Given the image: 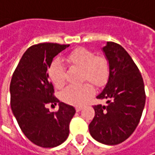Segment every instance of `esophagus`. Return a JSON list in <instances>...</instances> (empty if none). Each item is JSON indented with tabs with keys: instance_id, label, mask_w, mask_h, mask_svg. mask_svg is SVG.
<instances>
[{
	"instance_id": "esophagus-1",
	"label": "esophagus",
	"mask_w": 155,
	"mask_h": 155,
	"mask_svg": "<svg viewBox=\"0 0 155 155\" xmlns=\"http://www.w3.org/2000/svg\"><path fill=\"white\" fill-rule=\"evenodd\" d=\"M82 108H83V107H81V106H79V107H76V111H77V112H79V111H81V110H82Z\"/></svg>"
}]
</instances>
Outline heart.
<instances>
[{
	"label": "heart",
	"instance_id": "b5f03b06",
	"mask_svg": "<svg viewBox=\"0 0 155 155\" xmlns=\"http://www.w3.org/2000/svg\"><path fill=\"white\" fill-rule=\"evenodd\" d=\"M66 62L73 68L81 70V80L89 81L95 86H102L109 77V62L104 56H95L91 50L78 48L72 50L65 57ZM48 77L54 85L61 89L64 86L65 68L60 60H54L48 69ZM94 94V88L88 83L79 86H69L61 94L62 100L71 105L84 104Z\"/></svg>",
	"mask_w": 155,
	"mask_h": 155
}]
</instances>
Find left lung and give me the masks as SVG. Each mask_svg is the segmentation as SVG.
Wrapping results in <instances>:
<instances>
[{
    "mask_svg": "<svg viewBox=\"0 0 155 155\" xmlns=\"http://www.w3.org/2000/svg\"><path fill=\"white\" fill-rule=\"evenodd\" d=\"M102 51L110 71L103 91L97 96L107 106H94L95 116L89 124L93 138L114 146L126 140L138 126L146 103L141 73L127 51L115 42H107Z\"/></svg>",
    "mask_w": 155,
    "mask_h": 155,
    "instance_id": "8db88e82",
    "label": "left lung"
}]
</instances>
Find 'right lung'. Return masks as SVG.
Returning a JSON list of instances; mask_svg holds the SVG:
<instances>
[{
	"instance_id": "1",
	"label": "right lung",
	"mask_w": 155,
	"mask_h": 155,
	"mask_svg": "<svg viewBox=\"0 0 155 155\" xmlns=\"http://www.w3.org/2000/svg\"><path fill=\"white\" fill-rule=\"evenodd\" d=\"M70 45L39 43L23 54L13 73L9 91L10 106L17 124L25 137L41 147H54L69 136L70 123L76 113L71 105L54 96L48 80L53 59ZM48 104H58L57 112H50Z\"/></svg>"
}]
</instances>
